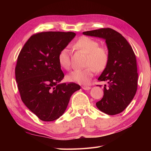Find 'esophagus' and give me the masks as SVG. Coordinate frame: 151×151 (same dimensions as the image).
<instances>
[{"label": "esophagus", "mask_w": 151, "mask_h": 151, "mask_svg": "<svg viewBox=\"0 0 151 151\" xmlns=\"http://www.w3.org/2000/svg\"><path fill=\"white\" fill-rule=\"evenodd\" d=\"M82 88H83L84 90H89L91 89V87L90 86H84L82 87Z\"/></svg>", "instance_id": "obj_1"}]
</instances>
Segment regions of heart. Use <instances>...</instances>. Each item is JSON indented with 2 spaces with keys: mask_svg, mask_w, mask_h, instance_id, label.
Instances as JSON below:
<instances>
[{
  "mask_svg": "<svg viewBox=\"0 0 151 151\" xmlns=\"http://www.w3.org/2000/svg\"><path fill=\"white\" fill-rule=\"evenodd\" d=\"M99 42L89 36L80 37L72 45V47L86 53L85 65L82 69H76L70 72L67 77L69 82L80 84H88L94 76L95 71L102 72L108 65L109 53L108 49L99 46ZM59 65L65 70H69L71 67L70 52L67 48L62 49L58 55Z\"/></svg>",
  "mask_w": 151,
  "mask_h": 151,
  "instance_id": "heart-1",
  "label": "heart"
}]
</instances>
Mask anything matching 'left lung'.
<instances>
[{
	"mask_svg": "<svg viewBox=\"0 0 151 151\" xmlns=\"http://www.w3.org/2000/svg\"><path fill=\"white\" fill-rule=\"evenodd\" d=\"M83 34L105 39L109 53L108 65L98 78V81H106L108 84L104 85L103 97L96 104V106L109 115L120 113L137 89V66L134 50L120 33L111 28L85 31Z\"/></svg>",
	"mask_w": 151,
	"mask_h": 151,
	"instance_id": "obj_1",
	"label": "left lung"
}]
</instances>
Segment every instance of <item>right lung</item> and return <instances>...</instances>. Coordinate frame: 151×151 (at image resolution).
Returning a JSON list of instances; mask_svg holds the SVG:
<instances>
[{
    "instance_id": "1",
    "label": "right lung",
    "mask_w": 151,
    "mask_h": 151,
    "mask_svg": "<svg viewBox=\"0 0 151 151\" xmlns=\"http://www.w3.org/2000/svg\"><path fill=\"white\" fill-rule=\"evenodd\" d=\"M73 32L47 31L32 35L17 57L15 76L22 102L45 122L64 113L72 94L80 89L74 83H59L64 74L58 62L59 52L75 37Z\"/></svg>"
}]
</instances>
